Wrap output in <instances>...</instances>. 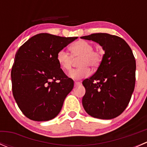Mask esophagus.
Returning a JSON list of instances; mask_svg holds the SVG:
<instances>
[{
	"label": "esophagus",
	"instance_id": "1",
	"mask_svg": "<svg viewBox=\"0 0 147 147\" xmlns=\"http://www.w3.org/2000/svg\"><path fill=\"white\" fill-rule=\"evenodd\" d=\"M81 82H75V87H78V86L80 85Z\"/></svg>",
	"mask_w": 147,
	"mask_h": 147
}]
</instances>
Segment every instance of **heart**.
I'll return each mask as SVG.
<instances>
[{"instance_id":"obj_1","label":"heart","mask_w":147,"mask_h":147,"mask_svg":"<svg viewBox=\"0 0 147 147\" xmlns=\"http://www.w3.org/2000/svg\"><path fill=\"white\" fill-rule=\"evenodd\" d=\"M91 42L80 40L72 44L69 47L72 55L66 50H61L57 54V61L61 69L65 72L69 71L72 68L74 59L80 58L78 62L80 67L72 69L69 75L74 80H80L90 75V69L97 68L100 65L102 55L100 51L94 50Z\"/></svg>"}]
</instances>
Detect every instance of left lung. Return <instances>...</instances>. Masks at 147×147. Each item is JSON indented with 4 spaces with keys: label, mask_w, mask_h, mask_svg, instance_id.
<instances>
[{
    "label": "left lung",
    "mask_w": 147,
    "mask_h": 147,
    "mask_svg": "<svg viewBox=\"0 0 147 147\" xmlns=\"http://www.w3.org/2000/svg\"><path fill=\"white\" fill-rule=\"evenodd\" d=\"M100 44L105 54L95 73L82 84L84 110L90 116L111 119L121 115L131 100L135 86L136 60L124 40L107 33L81 37Z\"/></svg>",
    "instance_id": "1"
}]
</instances>
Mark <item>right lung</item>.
Masks as SVG:
<instances>
[{
  "mask_svg": "<svg viewBox=\"0 0 147 147\" xmlns=\"http://www.w3.org/2000/svg\"><path fill=\"white\" fill-rule=\"evenodd\" d=\"M77 38L40 33L16 53L11 69L12 91L18 107L30 119L48 121L60 113L74 82L60 68L57 54Z\"/></svg>",
  "mask_w": 147,
  "mask_h": 147,
  "instance_id": "obj_1",
  "label": "right lung"
}]
</instances>
